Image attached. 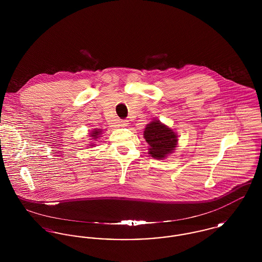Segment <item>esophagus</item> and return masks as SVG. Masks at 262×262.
<instances>
[{"mask_svg":"<svg viewBox=\"0 0 262 262\" xmlns=\"http://www.w3.org/2000/svg\"><path fill=\"white\" fill-rule=\"evenodd\" d=\"M127 125H128L127 121H121V125L122 126H127Z\"/></svg>","mask_w":262,"mask_h":262,"instance_id":"1","label":"esophagus"}]
</instances>
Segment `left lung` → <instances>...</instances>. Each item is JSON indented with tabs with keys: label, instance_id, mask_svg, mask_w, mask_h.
Returning <instances> with one entry per match:
<instances>
[{
	"label": "left lung",
	"instance_id": "obj_1",
	"mask_svg": "<svg viewBox=\"0 0 262 262\" xmlns=\"http://www.w3.org/2000/svg\"><path fill=\"white\" fill-rule=\"evenodd\" d=\"M143 137L149 145L148 154L157 160H164L172 154L179 140L176 132L157 119L146 125Z\"/></svg>",
	"mask_w": 262,
	"mask_h": 262
}]
</instances>
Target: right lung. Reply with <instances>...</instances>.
Returning a JSON list of instances; mask_svg holds the SVG:
<instances>
[{"label": "right lung", "instance_id": "obj_1", "mask_svg": "<svg viewBox=\"0 0 262 262\" xmlns=\"http://www.w3.org/2000/svg\"><path fill=\"white\" fill-rule=\"evenodd\" d=\"M102 132H103V130L100 129V128H94V129L89 134V137H91L90 139L96 141V139H98L100 136L102 135ZM94 145H95V143H92V142L89 144V146H94Z\"/></svg>", "mask_w": 262, "mask_h": 262}]
</instances>
